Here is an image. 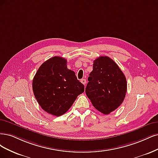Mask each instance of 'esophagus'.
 Here are the masks:
<instances>
[{"label":"esophagus","instance_id":"1","mask_svg":"<svg viewBox=\"0 0 158 158\" xmlns=\"http://www.w3.org/2000/svg\"><path fill=\"white\" fill-rule=\"evenodd\" d=\"M81 82L82 83L83 85H85V84H86V79H82L81 80Z\"/></svg>","mask_w":158,"mask_h":158}]
</instances>
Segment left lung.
I'll list each match as a JSON object with an SVG mask.
<instances>
[{"instance_id":"8db88e82","label":"left lung","mask_w":158,"mask_h":158,"mask_svg":"<svg viewBox=\"0 0 158 158\" xmlns=\"http://www.w3.org/2000/svg\"><path fill=\"white\" fill-rule=\"evenodd\" d=\"M85 93L94 108L105 115L116 110L123 102L127 92V80L114 61L100 56L93 62Z\"/></svg>"}]
</instances>
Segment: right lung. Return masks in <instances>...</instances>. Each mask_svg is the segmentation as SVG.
Wrapping results in <instances>:
<instances>
[{
    "mask_svg": "<svg viewBox=\"0 0 158 158\" xmlns=\"http://www.w3.org/2000/svg\"><path fill=\"white\" fill-rule=\"evenodd\" d=\"M32 86L41 108L55 116L68 111L85 90L73 71L68 69L67 60L60 56L50 58L40 66Z\"/></svg>",
    "mask_w": 158,
    "mask_h": 158,
    "instance_id": "add662e5",
    "label": "right lung"
}]
</instances>
